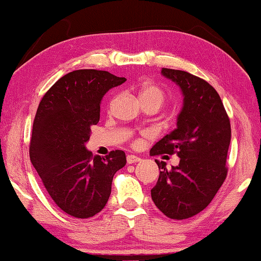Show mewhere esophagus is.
<instances>
[{"mask_svg":"<svg viewBox=\"0 0 261 261\" xmlns=\"http://www.w3.org/2000/svg\"><path fill=\"white\" fill-rule=\"evenodd\" d=\"M141 159L137 155H132V154H129V155L126 156V161L127 163H136V162H139Z\"/></svg>","mask_w":261,"mask_h":261,"instance_id":"obj_1","label":"esophagus"}]
</instances>
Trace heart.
<instances>
[{
    "label": "heart",
    "instance_id": "heart-1",
    "mask_svg": "<svg viewBox=\"0 0 261 261\" xmlns=\"http://www.w3.org/2000/svg\"><path fill=\"white\" fill-rule=\"evenodd\" d=\"M140 99L143 101V103H154L159 106V108L161 107L163 102L166 101V94L156 85H145L141 87L140 90Z\"/></svg>",
    "mask_w": 261,
    "mask_h": 261
}]
</instances>
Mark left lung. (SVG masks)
<instances>
[{
  "mask_svg": "<svg viewBox=\"0 0 261 261\" xmlns=\"http://www.w3.org/2000/svg\"><path fill=\"white\" fill-rule=\"evenodd\" d=\"M161 73L180 87L183 108L177 127L149 154H177L179 165L167 169L166 162L155 160L161 171L151 196L168 218L184 220L206 208L227 177L230 121L219 93L204 79L182 70L162 68Z\"/></svg>",
  "mask_w": 261,
  "mask_h": 261,
  "instance_id": "8db88e82",
  "label": "left lung"
}]
</instances>
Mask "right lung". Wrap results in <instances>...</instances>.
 I'll list each match as a JSON object with an SVG mask.
<instances>
[{"label": "right lung", "instance_id": "right-lung-1", "mask_svg": "<svg viewBox=\"0 0 261 261\" xmlns=\"http://www.w3.org/2000/svg\"><path fill=\"white\" fill-rule=\"evenodd\" d=\"M126 81L108 71L83 69L60 78L43 95L35 114L30 159L51 199L78 219L103 210L115 173L125 166L120 149L93 156L85 144L100 120L103 95Z\"/></svg>", "mask_w": 261, "mask_h": 261}]
</instances>
